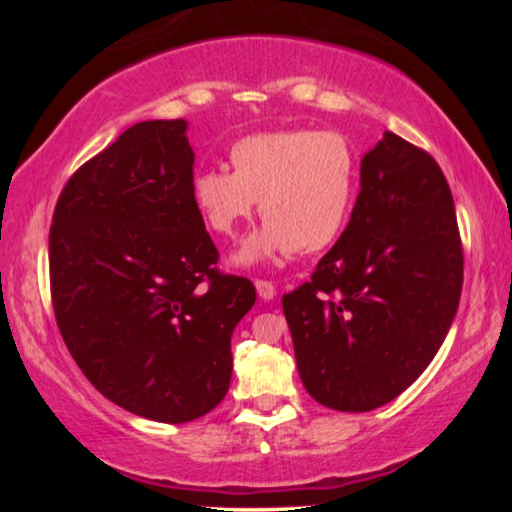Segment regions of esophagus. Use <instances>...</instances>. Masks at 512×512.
Listing matches in <instances>:
<instances>
[{"label": "esophagus", "instance_id": "1", "mask_svg": "<svg viewBox=\"0 0 512 512\" xmlns=\"http://www.w3.org/2000/svg\"><path fill=\"white\" fill-rule=\"evenodd\" d=\"M256 291H258V296H261L263 300H272L275 298V286H272V282H268V279H256Z\"/></svg>", "mask_w": 512, "mask_h": 512}]
</instances>
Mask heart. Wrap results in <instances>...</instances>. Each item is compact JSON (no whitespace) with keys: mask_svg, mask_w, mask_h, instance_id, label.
Returning <instances> with one entry per match:
<instances>
[{"mask_svg":"<svg viewBox=\"0 0 512 512\" xmlns=\"http://www.w3.org/2000/svg\"><path fill=\"white\" fill-rule=\"evenodd\" d=\"M233 172H195L193 205L214 235L233 237L256 209L265 226L237 251L254 263L272 254H317L338 242L359 193V158L340 132L284 128L230 146Z\"/></svg>","mask_w":512,"mask_h":512,"instance_id":"heart-1","label":"heart"}]
</instances>
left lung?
Here are the masks:
<instances>
[{"label": "left lung", "instance_id": "8db88e82", "mask_svg": "<svg viewBox=\"0 0 512 512\" xmlns=\"http://www.w3.org/2000/svg\"><path fill=\"white\" fill-rule=\"evenodd\" d=\"M461 284L464 249L443 170L384 132L361 160L345 233L310 282L282 298L307 394L340 412L394 401L443 345Z\"/></svg>", "mask_w": 512, "mask_h": 512}]
</instances>
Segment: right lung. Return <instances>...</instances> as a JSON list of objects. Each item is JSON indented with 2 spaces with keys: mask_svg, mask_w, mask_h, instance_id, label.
Returning a JSON list of instances; mask_svg holds the SVG:
<instances>
[{
  "mask_svg": "<svg viewBox=\"0 0 512 512\" xmlns=\"http://www.w3.org/2000/svg\"><path fill=\"white\" fill-rule=\"evenodd\" d=\"M186 121L132 125L62 188L48 235L55 321L90 384L132 415L184 424L233 375L230 335L256 303L193 205Z\"/></svg>",
  "mask_w": 512,
  "mask_h": 512,
  "instance_id": "obj_1",
  "label": "right lung"
}]
</instances>
